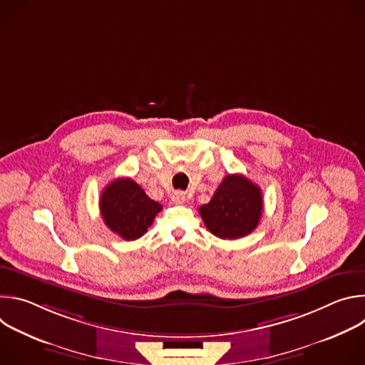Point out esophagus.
Segmentation results:
<instances>
[{
  "mask_svg": "<svg viewBox=\"0 0 365 365\" xmlns=\"http://www.w3.org/2000/svg\"><path fill=\"white\" fill-rule=\"evenodd\" d=\"M172 200L175 202V203H185V200H186V195L183 193V192H173L172 193Z\"/></svg>",
  "mask_w": 365,
  "mask_h": 365,
  "instance_id": "1",
  "label": "esophagus"
}]
</instances>
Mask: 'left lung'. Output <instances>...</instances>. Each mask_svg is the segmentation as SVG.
Wrapping results in <instances>:
<instances>
[{
  "mask_svg": "<svg viewBox=\"0 0 365 365\" xmlns=\"http://www.w3.org/2000/svg\"><path fill=\"white\" fill-rule=\"evenodd\" d=\"M262 212V190L242 175L225 176L210 203L199 207L205 227L222 240H237L251 234Z\"/></svg>",
  "mask_w": 365,
  "mask_h": 365,
  "instance_id": "1",
  "label": "left lung"
}]
</instances>
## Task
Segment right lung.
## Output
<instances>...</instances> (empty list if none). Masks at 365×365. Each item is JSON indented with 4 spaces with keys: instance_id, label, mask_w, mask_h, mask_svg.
<instances>
[{
    "instance_id": "add662e5",
    "label": "right lung",
    "mask_w": 365,
    "mask_h": 365,
    "mask_svg": "<svg viewBox=\"0 0 365 365\" xmlns=\"http://www.w3.org/2000/svg\"><path fill=\"white\" fill-rule=\"evenodd\" d=\"M99 210L107 227L127 241L145 234L163 206L150 199L130 178H120L102 190Z\"/></svg>"
}]
</instances>
